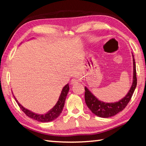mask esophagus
Listing matches in <instances>:
<instances>
[{
  "mask_svg": "<svg viewBox=\"0 0 146 146\" xmlns=\"http://www.w3.org/2000/svg\"><path fill=\"white\" fill-rule=\"evenodd\" d=\"M76 83H77V80H76V79H75V78L72 79V80H71V84L73 85V84H76Z\"/></svg>",
  "mask_w": 146,
  "mask_h": 146,
  "instance_id": "esophagus-1",
  "label": "esophagus"
}]
</instances>
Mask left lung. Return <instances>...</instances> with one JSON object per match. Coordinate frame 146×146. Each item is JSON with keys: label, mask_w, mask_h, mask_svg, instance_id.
Returning <instances> with one entry per match:
<instances>
[{"label": "left lung", "mask_w": 146, "mask_h": 146, "mask_svg": "<svg viewBox=\"0 0 146 146\" xmlns=\"http://www.w3.org/2000/svg\"><path fill=\"white\" fill-rule=\"evenodd\" d=\"M133 56V82L130 90L126 95L122 99L115 102H105L98 100L87 87H85V102L88 108L93 114L102 118H109L117 115L124 109L127 105L128 102L131 98L134 91L137 86V75H136V65L134 56Z\"/></svg>", "instance_id": "obj_1"}]
</instances>
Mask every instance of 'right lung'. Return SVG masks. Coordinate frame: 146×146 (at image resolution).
Instances as JSON below:
<instances>
[{
	"label": "right lung",
	"mask_w": 146,
	"mask_h": 146,
	"mask_svg": "<svg viewBox=\"0 0 146 146\" xmlns=\"http://www.w3.org/2000/svg\"><path fill=\"white\" fill-rule=\"evenodd\" d=\"M69 90H70V87H69V84H66L63 88L62 90L61 91L60 97H59L58 100L56 104L54 106V107L53 108H51L50 110L48 111L46 113H44V114H38V113H35L31 111L30 110H28V109L25 108L18 102V100H17V98L14 95L13 97L15 98V99L16 102L18 104L20 108L21 109L22 111H23L28 117L31 118H33V119L35 120H37L38 122H51V121L56 119L62 113V111L64 108V103H65L66 98V97H67Z\"/></svg>",
	"instance_id": "obj_1"
}]
</instances>
